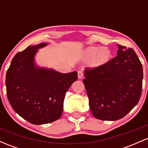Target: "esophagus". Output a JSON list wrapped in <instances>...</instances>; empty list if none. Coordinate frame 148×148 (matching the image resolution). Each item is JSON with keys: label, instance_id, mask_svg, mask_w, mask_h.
Here are the masks:
<instances>
[{"label": "esophagus", "instance_id": "1", "mask_svg": "<svg viewBox=\"0 0 148 148\" xmlns=\"http://www.w3.org/2000/svg\"><path fill=\"white\" fill-rule=\"evenodd\" d=\"M77 74H78V78L79 79L83 78L84 74H83V72H82V71H79L78 72H77Z\"/></svg>", "mask_w": 148, "mask_h": 148}]
</instances>
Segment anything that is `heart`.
Wrapping results in <instances>:
<instances>
[{
	"instance_id": "b5f03b06",
	"label": "heart",
	"mask_w": 148,
	"mask_h": 148,
	"mask_svg": "<svg viewBox=\"0 0 148 148\" xmlns=\"http://www.w3.org/2000/svg\"><path fill=\"white\" fill-rule=\"evenodd\" d=\"M111 52L106 47L91 46L87 47L82 52V57L89 60V65L92 67H99L108 63L111 58Z\"/></svg>"
}]
</instances>
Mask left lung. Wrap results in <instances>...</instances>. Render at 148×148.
Listing matches in <instances>:
<instances>
[{"label":"left lung","instance_id":"1","mask_svg":"<svg viewBox=\"0 0 148 148\" xmlns=\"http://www.w3.org/2000/svg\"><path fill=\"white\" fill-rule=\"evenodd\" d=\"M116 57L105 65L84 69L89 107L96 119L117 121L138 104L142 92L143 66L132 48L118 45Z\"/></svg>","mask_w":148,"mask_h":148}]
</instances>
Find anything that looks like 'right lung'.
Masks as SVG:
<instances>
[{
  "label": "right lung",
  "instance_id": "right-lung-1",
  "mask_svg": "<svg viewBox=\"0 0 148 148\" xmlns=\"http://www.w3.org/2000/svg\"><path fill=\"white\" fill-rule=\"evenodd\" d=\"M46 45L29 46L17 53L6 72V91L12 108L35 125L60 119L65 94L77 79V71L62 74L37 67L34 62L37 49Z\"/></svg>",
  "mask_w": 148,
  "mask_h": 148
}]
</instances>
